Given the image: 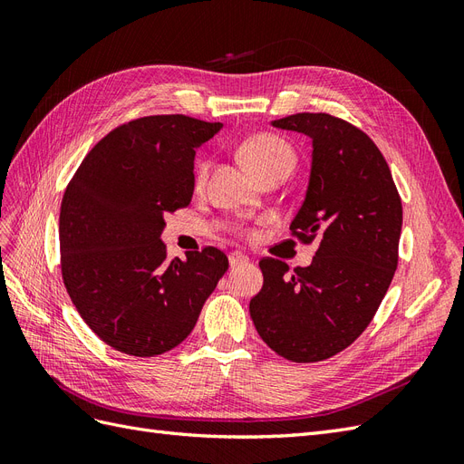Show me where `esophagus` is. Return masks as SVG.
<instances>
[{"label":"esophagus","instance_id":"esophagus-1","mask_svg":"<svg viewBox=\"0 0 464 464\" xmlns=\"http://www.w3.org/2000/svg\"><path fill=\"white\" fill-rule=\"evenodd\" d=\"M228 261L232 266H236V265H246L249 261V257L246 254H242V251H230Z\"/></svg>","mask_w":464,"mask_h":464}]
</instances>
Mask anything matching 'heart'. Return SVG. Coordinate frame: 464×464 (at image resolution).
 Returning a JSON list of instances; mask_svg holds the SVG:
<instances>
[{
  "label": "heart",
  "mask_w": 464,
  "mask_h": 464,
  "mask_svg": "<svg viewBox=\"0 0 464 464\" xmlns=\"http://www.w3.org/2000/svg\"><path fill=\"white\" fill-rule=\"evenodd\" d=\"M240 154L244 162L249 166V170L257 178L265 176L266 172L276 170V168H294L296 162V154L294 149L285 141L283 137L275 133H256L247 137L240 145ZM208 174V160H201L195 168V186L201 188L205 184ZM237 234L247 236L249 230L237 228Z\"/></svg>",
  "instance_id": "1"
}]
</instances>
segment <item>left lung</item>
Masks as SVG:
<instances>
[{"mask_svg":"<svg viewBox=\"0 0 464 464\" xmlns=\"http://www.w3.org/2000/svg\"><path fill=\"white\" fill-rule=\"evenodd\" d=\"M275 128L314 141L305 199L290 224L317 242L310 266L263 257V288L249 302L266 346L298 363L327 360L372 323L399 263L402 203L387 160L356 125L329 114H294Z\"/></svg>","mask_w":464,"mask_h":464,"instance_id":"obj_1","label":"left lung"}]
</instances>
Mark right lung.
Segmentation results:
<instances>
[{"label": "right lung", "instance_id": "obj_1", "mask_svg": "<svg viewBox=\"0 0 464 464\" xmlns=\"http://www.w3.org/2000/svg\"><path fill=\"white\" fill-rule=\"evenodd\" d=\"M218 130L181 114L121 123L65 188L63 285L92 333L123 354L150 358L178 346L228 269L213 246L168 261L160 242L164 215L191 203L195 149Z\"/></svg>", "mask_w": 464, "mask_h": 464}]
</instances>
